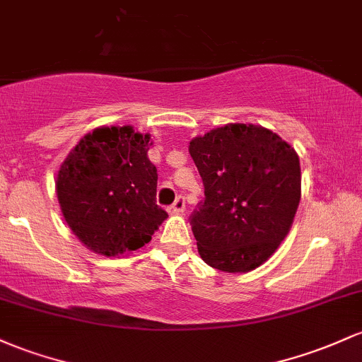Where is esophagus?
<instances>
[{
	"instance_id": "34e87169",
	"label": "esophagus",
	"mask_w": 362,
	"mask_h": 362,
	"mask_svg": "<svg viewBox=\"0 0 362 362\" xmlns=\"http://www.w3.org/2000/svg\"><path fill=\"white\" fill-rule=\"evenodd\" d=\"M185 211V199L184 196H178L172 206L168 208L170 214H182Z\"/></svg>"
}]
</instances>
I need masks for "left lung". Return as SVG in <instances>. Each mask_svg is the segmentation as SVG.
<instances>
[{
	"instance_id": "left-lung-1",
	"label": "left lung",
	"mask_w": 362,
	"mask_h": 362,
	"mask_svg": "<svg viewBox=\"0 0 362 362\" xmlns=\"http://www.w3.org/2000/svg\"><path fill=\"white\" fill-rule=\"evenodd\" d=\"M189 153L204 184V201L190 216L202 261L225 273L261 266L299 206L296 149L261 125L228 123L194 137Z\"/></svg>"
}]
</instances>
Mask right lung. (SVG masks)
<instances>
[{"mask_svg":"<svg viewBox=\"0 0 362 362\" xmlns=\"http://www.w3.org/2000/svg\"><path fill=\"white\" fill-rule=\"evenodd\" d=\"M130 125L99 127L62 163L57 196L77 239L103 256L137 251L168 218L156 204L153 142Z\"/></svg>","mask_w":362,"mask_h":362,"instance_id":"1","label":"right lung"}]
</instances>
